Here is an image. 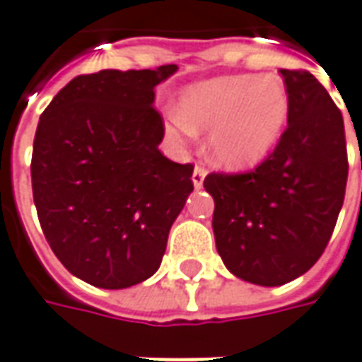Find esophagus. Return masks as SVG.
Masks as SVG:
<instances>
[{
  "mask_svg": "<svg viewBox=\"0 0 362 362\" xmlns=\"http://www.w3.org/2000/svg\"><path fill=\"white\" fill-rule=\"evenodd\" d=\"M206 174H207V170H206V166H204V164H196V166H194V174H192V182H194V186H196V188H202V184H204V178H206Z\"/></svg>",
  "mask_w": 362,
  "mask_h": 362,
  "instance_id": "obj_1",
  "label": "esophagus"
}]
</instances>
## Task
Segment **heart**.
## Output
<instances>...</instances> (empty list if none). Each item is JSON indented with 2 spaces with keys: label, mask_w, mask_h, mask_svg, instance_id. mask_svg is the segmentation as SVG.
<instances>
[{
  "label": "heart",
  "mask_w": 362,
  "mask_h": 362,
  "mask_svg": "<svg viewBox=\"0 0 362 362\" xmlns=\"http://www.w3.org/2000/svg\"><path fill=\"white\" fill-rule=\"evenodd\" d=\"M290 100L282 82L262 76L214 78L188 88L170 131L192 135L211 131L209 155L227 168H251L274 151L286 129Z\"/></svg>",
  "instance_id": "obj_1"
}]
</instances>
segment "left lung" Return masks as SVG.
Instances as JSON below:
<instances>
[{
    "instance_id": "left-lung-1",
    "label": "left lung",
    "mask_w": 362,
    "mask_h": 362,
    "mask_svg": "<svg viewBox=\"0 0 362 362\" xmlns=\"http://www.w3.org/2000/svg\"><path fill=\"white\" fill-rule=\"evenodd\" d=\"M280 76L288 125L249 173H211L214 235L223 264L259 286H282L322 257L345 199L349 160L339 107L308 70Z\"/></svg>"
}]
</instances>
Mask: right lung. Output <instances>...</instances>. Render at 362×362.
<instances>
[{
    "label": "right lung",
    "mask_w": 362,
    "mask_h": 362,
    "mask_svg": "<svg viewBox=\"0 0 362 362\" xmlns=\"http://www.w3.org/2000/svg\"><path fill=\"white\" fill-rule=\"evenodd\" d=\"M176 68L76 76L40 115L31 158L40 229L66 270L92 286L121 290L153 276L194 189V164L158 151L155 86Z\"/></svg>",
    "instance_id": "add662e5"
}]
</instances>
